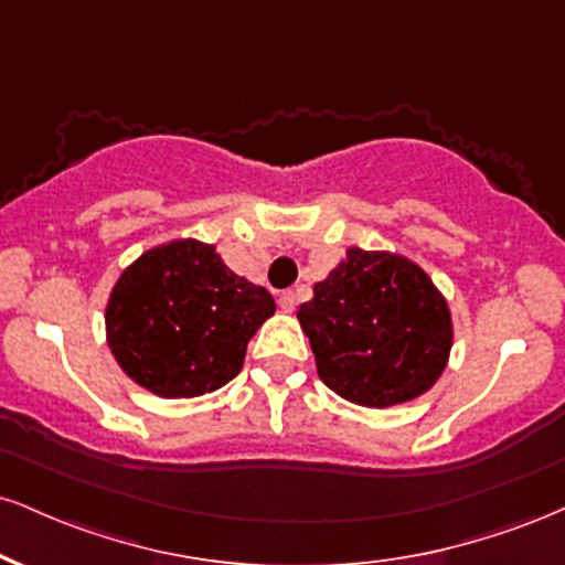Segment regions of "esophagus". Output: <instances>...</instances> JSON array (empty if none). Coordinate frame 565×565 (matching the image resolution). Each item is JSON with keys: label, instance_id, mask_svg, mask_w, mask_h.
Segmentation results:
<instances>
[{"label": "esophagus", "instance_id": "esophagus-1", "mask_svg": "<svg viewBox=\"0 0 565 565\" xmlns=\"http://www.w3.org/2000/svg\"><path fill=\"white\" fill-rule=\"evenodd\" d=\"M278 308H281L284 312H291L297 308V295L291 289H287V291H281V295H278Z\"/></svg>", "mask_w": 565, "mask_h": 565}]
</instances>
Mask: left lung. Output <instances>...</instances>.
Segmentation results:
<instances>
[{"mask_svg":"<svg viewBox=\"0 0 565 565\" xmlns=\"http://www.w3.org/2000/svg\"><path fill=\"white\" fill-rule=\"evenodd\" d=\"M297 318L321 382L365 407L424 394L452 348L445 297L416 263L390 253L348 249V260L312 287Z\"/></svg>","mask_w":565,"mask_h":565,"instance_id":"8db88e82","label":"left lung"}]
</instances>
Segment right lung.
Here are the masks:
<instances>
[{
	"label": "right lung",
	"mask_w": 565,
	"mask_h": 565,
	"mask_svg": "<svg viewBox=\"0 0 565 565\" xmlns=\"http://www.w3.org/2000/svg\"><path fill=\"white\" fill-rule=\"evenodd\" d=\"M276 302L226 268L210 244L149 249L115 284L107 342L136 384L160 397H200L242 371L247 342Z\"/></svg>",
	"instance_id": "right-lung-1"
}]
</instances>
